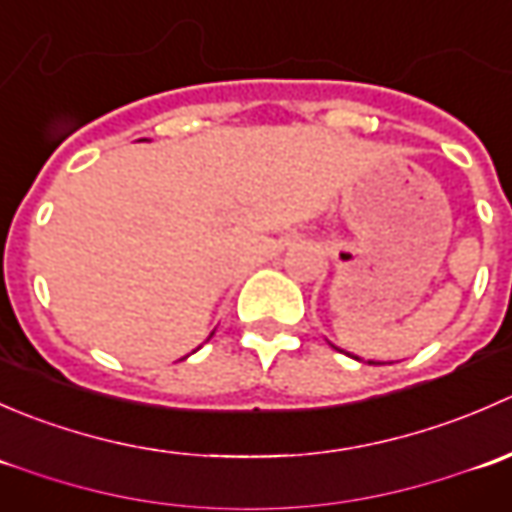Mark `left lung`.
<instances>
[{
  "label": "left lung",
  "instance_id": "left-lung-1",
  "mask_svg": "<svg viewBox=\"0 0 512 512\" xmlns=\"http://www.w3.org/2000/svg\"><path fill=\"white\" fill-rule=\"evenodd\" d=\"M369 364H374V361H369Z\"/></svg>",
  "mask_w": 512,
  "mask_h": 512
}]
</instances>
